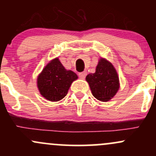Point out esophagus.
Listing matches in <instances>:
<instances>
[{
  "mask_svg": "<svg viewBox=\"0 0 156 156\" xmlns=\"http://www.w3.org/2000/svg\"><path fill=\"white\" fill-rule=\"evenodd\" d=\"M78 76H79L80 78H81V79H84V78H85L86 76H87V72L80 73L79 74H78Z\"/></svg>",
  "mask_w": 156,
  "mask_h": 156,
  "instance_id": "1",
  "label": "esophagus"
}]
</instances>
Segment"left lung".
Here are the masks:
<instances>
[{
    "label": "left lung",
    "instance_id": "1",
    "mask_svg": "<svg viewBox=\"0 0 156 156\" xmlns=\"http://www.w3.org/2000/svg\"><path fill=\"white\" fill-rule=\"evenodd\" d=\"M93 96L102 102L109 101L119 89V80L114 65L104 58H100L95 73L86 77Z\"/></svg>",
    "mask_w": 156,
    "mask_h": 156
}]
</instances>
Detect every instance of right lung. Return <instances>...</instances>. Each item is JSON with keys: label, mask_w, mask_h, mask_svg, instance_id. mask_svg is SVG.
Wrapping results in <instances>:
<instances>
[{"label": "right lung", "mask_w": 156, "mask_h": 156, "mask_svg": "<svg viewBox=\"0 0 156 156\" xmlns=\"http://www.w3.org/2000/svg\"><path fill=\"white\" fill-rule=\"evenodd\" d=\"M77 79L78 76L76 73L66 69L57 57L50 61L39 73L37 85L44 98L56 102L67 95L71 84Z\"/></svg>", "instance_id": "obj_1"}]
</instances>
